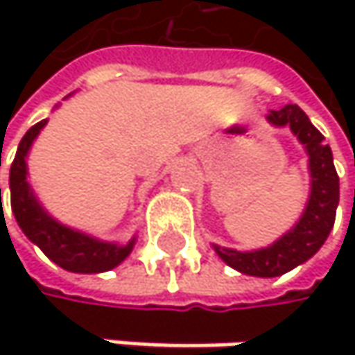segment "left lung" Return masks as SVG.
<instances>
[{
	"mask_svg": "<svg viewBox=\"0 0 355 355\" xmlns=\"http://www.w3.org/2000/svg\"><path fill=\"white\" fill-rule=\"evenodd\" d=\"M267 121L275 127L288 125L306 148L311 197L298 224L271 247L243 252L214 245L226 265L254 277H277L309 261L324 245L335 224V211L339 203V177L333 164L331 148L324 144L322 133L311 123L306 112L298 105H288L279 110H271Z\"/></svg>",
	"mask_w": 355,
	"mask_h": 355,
	"instance_id": "8db88e82",
	"label": "left lung"
}]
</instances>
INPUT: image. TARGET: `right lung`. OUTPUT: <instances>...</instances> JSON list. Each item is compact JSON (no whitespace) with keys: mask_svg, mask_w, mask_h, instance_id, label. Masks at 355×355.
<instances>
[{"mask_svg":"<svg viewBox=\"0 0 355 355\" xmlns=\"http://www.w3.org/2000/svg\"><path fill=\"white\" fill-rule=\"evenodd\" d=\"M44 125H46V119L33 125L26 131L10 168V195H12V211L16 216V222L36 247L59 267L73 271V273L108 271L129 257V252L135 245V239L129 241L125 247H119L112 243L96 241L84 232H78L59 224L42 209V205L38 203L26 180V175H28L26 154Z\"/></svg>","mask_w":355,"mask_h":355,"instance_id":"add662e5","label":"right lung"}]
</instances>
